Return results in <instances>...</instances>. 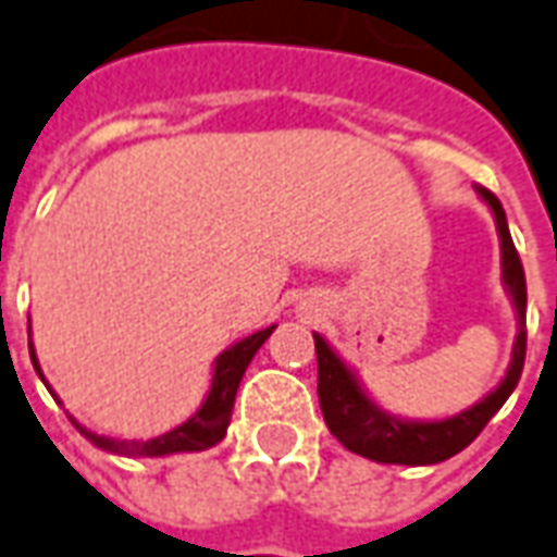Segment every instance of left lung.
Wrapping results in <instances>:
<instances>
[{
    "label": "left lung",
    "mask_w": 557,
    "mask_h": 557,
    "mask_svg": "<svg viewBox=\"0 0 557 557\" xmlns=\"http://www.w3.org/2000/svg\"><path fill=\"white\" fill-rule=\"evenodd\" d=\"M476 193L495 213L497 238H500V274H504V286H507L516 317H519V334L512 344V361H509L507 376L485 398L449 419H437V422L400 419V416H392L383 407H376L356 380V373L349 371L346 361L329 346V341L322 334H313L319 361V407H322L329 431L349 453L380 461V465H410V468L441 465L476 441L482 428L488 425V419L504 407L512 388L519 386L524 368V341H528V332H524V307H528L524 268L516 252V244L509 238L507 213L500 208L497 196L488 193L485 186H476Z\"/></svg>",
    "instance_id": "obj_1"
}]
</instances>
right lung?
I'll use <instances>...</instances> for the list:
<instances>
[{
    "label": "right lung",
    "instance_id": "1",
    "mask_svg": "<svg viewBox=\"0 0 557 557\" xmlns=\"http://www.w3.org/2000/svg\"><path fill=\"white\" fill-rule=\"evenodd\" d=\"M274 329H277V325L262 329V332L250 334V337H244V341H238L235 346L223 349V352L216 356V361H213L211 392H208V398L201 400V407L196 410V416H189L184 425L171 428V431L159 434L153 441H114V437H102V434L84 428L75 416H69V419H72V425H75L92 446H99L104 453L129 455V458H159V455L201 453V449H211V446H216V443L223 441L225 428L232 422V407H235L240 376H244L252 356L259 352V346L265 344ZM29 356H33V364L35 371H38V376H41V383L50 388V383L45 380V373L38 368V359H35L33 341H29ZM50 395L57 398L53 388H50Z\"/></svg>",
    "mask_w": 557,
    "mask_h": 557
}]
</instances>
